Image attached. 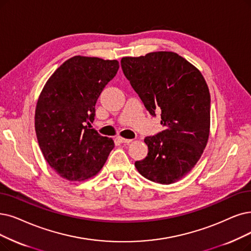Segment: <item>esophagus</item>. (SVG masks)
I'll return each instance as SVG.
<instances>
[{
  "label": "esophagus",
  "mask_w": 251,
  "mask_h": 251,
  "mask_svg": "<svg viewBox=\"0 0 251 251\" xmlns=\"http://www.w3.org/2000/svg\"><path fill=\"white\" fill-rule=\"evenodd\" d=\"M117 140L120 143H125V144H129L133 141V140H131V139H126L123 137H117Z\"/></svg>",
  "instance_id": "1"
}]
</instances>
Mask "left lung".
<instances>
[{"label":"left lung","mask_w":251,"mask_h":251,"mask_svg":"<svg viewBox=\"0 0 251 251\" xmlns=\"http://www.w3.org/2000/svg\"><path fill=\"white\" fill-rule=\"evenodd\" d=\"M123 71L149 113L160 112L165 129L146 137L147 156L138 172L160 184L177 182L201 157L210 133V93L202 73L172 51L120 61Z\"/></svg>","instance_id":"obj_1"}]
</instances>
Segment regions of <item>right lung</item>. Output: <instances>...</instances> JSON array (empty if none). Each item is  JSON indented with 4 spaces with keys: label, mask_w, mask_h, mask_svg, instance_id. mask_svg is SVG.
I'll list each match as a JSON object with an SVG mask.
<instances>
[{
    "label": "right lung",
    "mask_w": 251,
    "mask_h": 251,
    "mask_svg": "<svg viewBox=\"0 0 251 251\" xmlns=\"http://www.w3.org/2000/svg\"><path fill=\"white\" fill-rule=\"evenodd\" d=\"M118 68L116 59L75 55L55 70L39 96L35 129L40 149L69 181L96 176L114 148L111 138L88 127L97 100Z\"/></svg>",
    "instance_id": "obj_1"
}]
</instances>
